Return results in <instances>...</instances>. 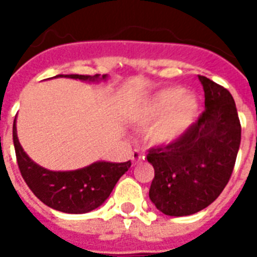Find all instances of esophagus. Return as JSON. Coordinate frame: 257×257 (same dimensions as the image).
<instances>
[{
  "label": "esophagus",
  "instance_id": "esophagus-1",
  "mask_svg": "<svg viewBox=\"0 0 257 257\" xmlns=\"http://www.w3.org/2000/svg\"><path fill=\"white\" fill-rule=\"evenodd\" d=\"M131 157H132L133 164H136V163H139V161L144 160V155H143L140 151H137V149H135V151H133L132 155H131Z\"/></svg>",
  "mask_w": 257,
  "mask_h": 257
}]
</instances>
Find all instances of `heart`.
<instances>
[{
	"label": "heart",
	"instance_id": "obj_1",
	"mask_svg": "<svg viewBox=\"0 0 257 257\" xmlns=\"http://www.w3.org/2000/svg\"><path fill=\"white\" fill-rule=\"evenodd\" d=\"M200 101L195 93L183 88L160 89L145 98L133 112V121L148 126V140L159 147H168L180 141L195 125Z\"/></svg>",
	"mask_w": 257,
	"mask_h": 257
}]
</instances>
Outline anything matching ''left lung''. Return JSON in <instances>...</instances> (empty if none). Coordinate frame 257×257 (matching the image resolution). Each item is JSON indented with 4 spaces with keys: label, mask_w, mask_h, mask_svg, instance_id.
<instances>
[{
    "label": "left lung",
    "mask_w": 257,
    "mask_h": 257,
    "mask_svg": "<svg viewBox=\"0 0 257 257\" xmlns=\"http://www.w3.org/2000/svg\"><path fill=\"white\" fill-rule=\"evenodd\" d=\"M205 110L176 144L149 149L155 168L149 199L168 216H189L215 201L235 167L241 126L227 89L199 76Z\"/></svg>",
    "instance_id": "1"
}]
</instances>
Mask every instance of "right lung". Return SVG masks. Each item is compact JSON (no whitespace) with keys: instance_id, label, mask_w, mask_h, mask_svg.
I'll return each mask as SVG.
<instances>
[{"instance_id":"1","label":"right lung","mask_w":257,"mask_h":257,"mask_svg":"<svg viewBox=\"0 0 257 257\" xmlns=\"http://www.w3.org/2000/svg\"><path fill=\"white\" fill-rule=\"evenodd\" d=\"M56 77L100 82L106 81L108 74H58ZM13 143L18 168L30 191L45 205L64 213L81 215L102 205L118 179L131 168V161L110 163L102 160L94 161L76 171H50L34 163L20 144L16 120L13 124Z\"/></svg>"}]
</instances>
